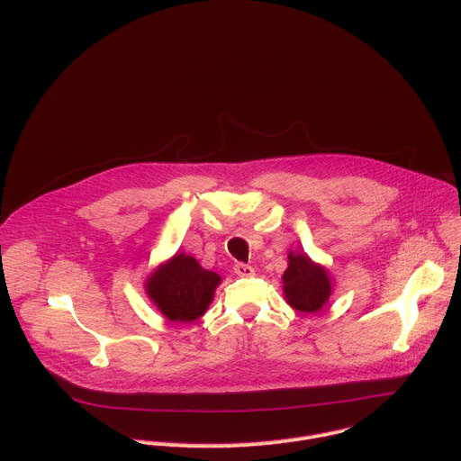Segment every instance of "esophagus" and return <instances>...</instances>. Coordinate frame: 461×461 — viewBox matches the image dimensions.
I'll return each instance as SVG.
<instances>
[{
    "label": "esophagus",
    "instance_id": "1",
    "mask_svg": "<svg viewBox=\"0 0 461 461\" xmlns=\"http://www.w3.org/2000/svg\"><path fill=\"white\" fill-rule=\"evenodd\" d=\"M233 272L239 276V277H251L255 274V270L249 267V265H244V262H237V265L233 267Z\"/></svg>",
    "mask_w": 461,
    "mask_h": 461
}]
</instances>
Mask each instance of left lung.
I'll list each match as a JSON object with an SVG mask.
<instances>
[{
    "label": "left lung",
    "mask_w": 461,
    "mask_h": 461,
    "mask_svg": "<svg viewBox=\"0 0 461 461\" xmlns=\"http://www.w3.org/2000/svg\"><path fill=\"white\" fill-rule=\"evenodd\" d=\"M283 292L294 310L315 313L330 299L332 279L306 253L290 251L288 268L283 276Z\"/></svg>",
    "instance_id": "1"
}]
</instances>
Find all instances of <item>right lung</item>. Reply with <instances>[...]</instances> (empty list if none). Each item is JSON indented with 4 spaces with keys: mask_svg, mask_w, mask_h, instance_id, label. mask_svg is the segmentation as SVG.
<instances>
[{
    "mask_svg": "<svg viewBox=\"0 0 461 461\" xmlns=\"http://www.w3.org/2000/svg\"><path fill=\"white\" fill-rule=\"evenodd\" d=\"M221 281L191 255L176 253L151 274L146 292L166 319L193 322L204 315Z\"/></svg>",
    "mask_w": 461,
    "mask_h": 461,
    "instance_id": "add662e5",
    "label": "right lung"
}]
</instances>
